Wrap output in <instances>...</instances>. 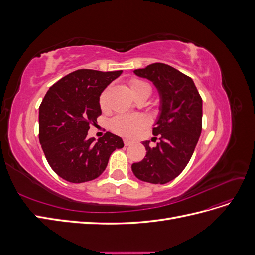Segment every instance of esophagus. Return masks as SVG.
Returning a JSON list of instances; mask_svg holds the SVG:
<instances>
[{"mask_svg": "<svg viewBox=\"0 0 255 255\" xmlns=\"http://www.w3.org/2000/svg\"><path fill=\"white\" fill-rule=\"evenodd\" d=\"M123 142H125V145H126V146L130 145V144L133 143V141H132V140H128V139H125V140H123Z\"/></svg>", "mask_w": 255, "mask_h": 255, "instance_id": "esophagus-1", "label": "esophagus"}]
</instances>
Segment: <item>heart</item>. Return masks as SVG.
Listing matches in <instances>:
<instances>
[{
	"instance_id": "b5f03b06",
	"label": "heart",
	"mask_w": 255,
	"mask_h": 255,
	"mask_svg": "<svg viewBox=\"0 0 255 255\" xmlns=\"http://www.w3.org/2000/svg\"><path fill=\"white\" fill-rule=\"evenodd\" d=\"M129 87L132 89L134 96L141 90L149 89L151 91L150 85L139 79H133L129 82ZM110 88H105L99 97L100 107L104 111L107 109V99H109ZM149 126V119L143 114H132V115H117L110 121V128L115 134L134 138L139 134L142 129Z\"/></svg>"
}]
</instances>
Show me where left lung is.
<instances>
[{
  "label": "left lung",
  "instance_id": "1",
  "mask_svg": "<svg viewBox=\"0 0 255 255\" xmlns=\"http://www.w3.org/2000/svg\"><path fill=\"white\" fill-rule=\"evenodd\" d=\"M134 72L155 85L161 113L152 139L158 137L159 142L154 148L142 142L146 154L132 170L140 181L166 184L184 170L195 151L202 130V98L188 75L169 65L155 63Z\"/></svg>",
  "mask_w": 255,
  "mask_h": 255
}]
</instances>
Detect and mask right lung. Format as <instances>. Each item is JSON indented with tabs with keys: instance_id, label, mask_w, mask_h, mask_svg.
Masks as SVG:
<instances>
[{
	"instance_id": "add662e5",
	"label": "right lung",
	"mask_w": 255,
	"mask_h": 255,
	"mask_svg": "<svg viewBox=\"0 0 255 255\" xmlns=\"http://www.w3.org/2000/svg\"><path fill=\"white\" fill-rule=\"evenodd\" d=\"M119 71L80 69L50 87L39 106V141L49 165L71 183L97 179L111 154L123 148L122 139L110 132L96 142L87 138L90 126L101 115L99 97Z\"/></svg>"
}]
</instances>
